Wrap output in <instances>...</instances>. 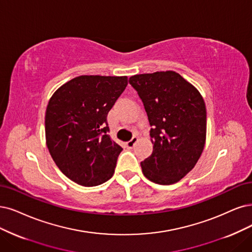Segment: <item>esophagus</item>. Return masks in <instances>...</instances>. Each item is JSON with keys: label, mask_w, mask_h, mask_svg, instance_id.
<instances>
[{"label": "esophagus", "mask_w": 252, "mask_h": 252, "mask_svg": "<svg viewBox=\"0 0 252 252\" xmlns=\"http://www.w3.org/2000/svg\"><path fill=\"white\" fill-rule=\"evenodd\" d=\"M137 141H138V138H137L136 136H134V137L131 139V140L126 142V146H127V148H133Z\"/></svg>", "instance_id": "1"}]
</instances>
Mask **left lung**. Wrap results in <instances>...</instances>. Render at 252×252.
Listing matches in <instances>:
<instances>
[{
	"instance_id": "8db88e82",
	"label": "left lung",
	"mask_w": 252,
	"mask_h": 252,
	"mask_svg": "<svg viewBox=\"0 0 252 252\" xmlns=\"http://www.w3.org/2000/svg\"><path fill=\"white\" fill-rule=\"evenodd\" d=\"M128 82L152 126L153 154L141 162L142 172L156 184L178 183L196 165L206 143L204 100L192 84L171 70L136 74Z\"/></svg>"
}]
</instances>
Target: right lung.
Here are the masks:
<instances>
[{"mask_svg": "<svg viewBox=\"0 0 252 252\" xmlns=\"http://www.w3.org/2000/svg\"><path fill=\"white\" fill-rule=\"evenodd\" d=\"M126 77L80 76L52 95L45 112L46 146L58 168L84 187L114 174L123 147L111 139L107 116Z\"/></svg>", "mask_w": 252, "mask_h": 252, "instance_id": "obj_1", "label": "right lung"}]
</instances>
